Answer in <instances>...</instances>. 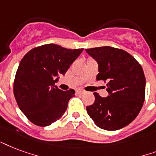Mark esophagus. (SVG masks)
Returning a JSON list of instances; mask_svg holds the SVG:
<instances>
[{"mask_svg": "<svg viewBox=\"0 0 156 156\" xmlns=\"http://www.w3.org/2000/svg\"><path fill=\"white\" fill-rule=\"evenodd\" d=\"M84 92L83 91V90H82V89H77L76 90V94H84Z\"/></svg>", "mask_w": 156, "mask_h": 156, "instance_id": "1", "label": "esophagus"}]
</instances>
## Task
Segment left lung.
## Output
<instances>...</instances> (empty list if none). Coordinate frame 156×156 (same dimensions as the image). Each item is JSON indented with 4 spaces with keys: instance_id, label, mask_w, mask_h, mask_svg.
Segmentation results:
<instances>
[{
    "instance_id": "obj_1",
    "label": "left lung",
    "mask_w": 156,
    "mask_h": 156,
    "mask_svg": "<svg viewBox=\"0 0 156 156\" xmlns=\"http://www.w3.org/2000/svg\"><path fill=\"white\" fill-rule=\"evenodd\" d=\"M98 64L97 80H107L109 95L94 93V104L86 107L94 124L105 130L120 129L137 116L145 99L146 78L142 66L123 49L110 46L86 49Z\"/></svg>"
}]
</instances>
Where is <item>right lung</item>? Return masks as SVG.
<instances>
[{"label": "right lung", "instance_id": "1", "mask_svg": "<svg viewBox=\"0 0 156 156\" xmlns=\"http://www.w3.org/2000/svg\"><path fill=\"white\" fill-rule=\"evenodd\" d=\"M83 49L48 44L31 49L23 58L14 78V94L19 109L32 123L45 127L64 114L75 90L62 91L54 84Z\"/></svg>", "mask_w": 156, "mask_h": 156}]
</instances>
